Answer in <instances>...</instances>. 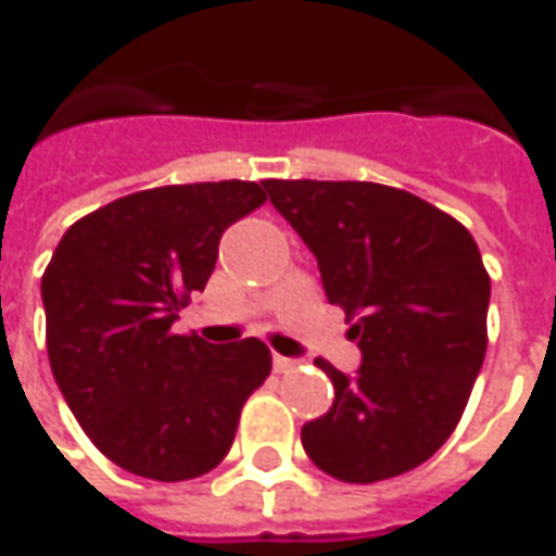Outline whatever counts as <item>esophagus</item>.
I'll return each instance as SVG.
<instances>
[{
	"label": "esophagus",
	"instance_id": "obj_1",
	"mask_svg": "<svg viewBox=\"0 0 556 556\" xmlns=\"http://www.w3.org/2000/svg\"><path fill=\"white\" fill-rule=\"evenodd\" d=\"M298 366V361H291V357H282V354H274V369L277 372H291Z\"/></svg>",
	"mask_w": 556,
	"mask_h": 556
}]
</instances>
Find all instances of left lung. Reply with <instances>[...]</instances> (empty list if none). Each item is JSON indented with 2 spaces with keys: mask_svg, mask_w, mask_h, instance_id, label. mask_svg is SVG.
Segmentation results:
<instances>
[{
  "mask_svg": "<svg viewBox=\"0 0 556 556\" xmlns=\"http://www.w3.org/2000/svg\"><path fill=\"white\" fill-rule=\"evenodd\" d=\"M313 250L327 301L363 351L349 378L315 361L337 399L306 422L315 467L339 482L402 477L441 450L489 349L491 279L473 235L426 199L372 181H265Z\"/></svg>",
  "mask_w": 556,
  "mask_h": 556,
  "instance_id": "obj_1",
  "label": "left lung"
}]
</instances>
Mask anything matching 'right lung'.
I'll list each match as a JSON object with an SVG mask.
<instances>
[{
  "mask_svg": "<svg viewBox=\"0 0 556 556\" xmlns=\"http://www.w3.org/2000/svg\"><path fill=\"white\" fill-rule=\"evenodd\" d=\"M265 202L255 181L139 190L77 219L43 270L55 384L89 441L137 477L214 470L243 402L270 375L262 339L211 345L172 333L217 265L219 235Z\"/></svg>",
  "mask_w": 556,
  "mask_h": 556,
  "instance_id": "add662e5",
  "label": "right lung"
}]
</instances>
